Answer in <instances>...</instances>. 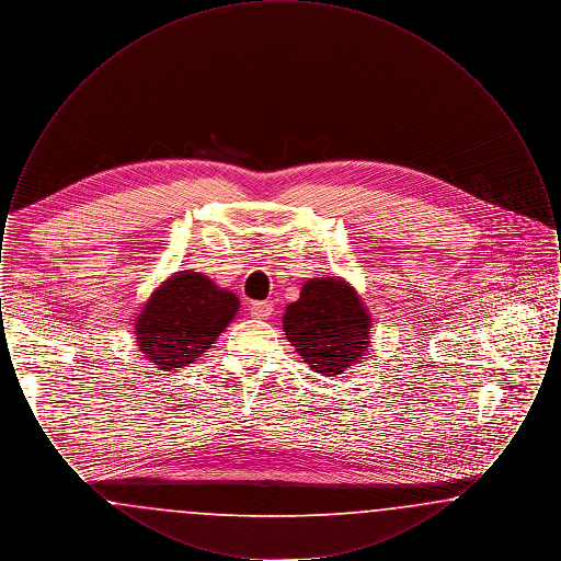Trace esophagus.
I'll use <instances>...</instances> for the list:
<instances>
[{
    "label": "esophagus",
    "mask_w": 561,
    "mask_h": 561,
    "mask_svg": "<svg viewBox=\"0 0 561 561\" xmlns=\"http://www.w3.org/2000/svg\"><path fill=\"white\" fill-rule=\"evenodd\" d=\"M273 313V302L271 300H261V302H252L250 305V316L256 320H267Z\"/></svg>",
    "instance_id": "1"
}]
</instances>
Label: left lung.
<instances>
[{"label": "left lung", "instance_id": "1", "mask_svg": "<svg viewBox=\"0 0 561 561\" xmlns=\"http://www.w3.org/2000/svg\"><path fill=\"white\" fill-rule=\"evenodd\" d=\"M282 321L296 353L321 376L343 374L368 353L373 318L343 277L307 279Z\"/></svg>", "mask_w": 561, "mask_h": 561}]
</instances>
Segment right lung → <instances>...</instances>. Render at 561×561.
Segmentation results:
<instances>
[{
    "label": "right lung",
    "instance_id": "obj_1",
    "mask_svg": "<svg viewBox=\"0 0 561 561\" xmlns=\"http://www.w3.org/2000/svg\"><path fill=\"white\" fill-rule=\"evenodd\" d=\"M240 311V298L197 271L161 282L134 320L136 347L163 373L202 357Z\"/></svg>",
    "mask_w": 561,
    "mask_h": 561
}]
</instances>
